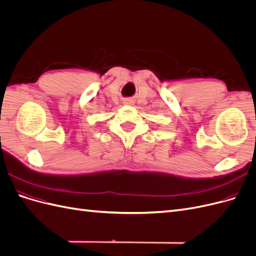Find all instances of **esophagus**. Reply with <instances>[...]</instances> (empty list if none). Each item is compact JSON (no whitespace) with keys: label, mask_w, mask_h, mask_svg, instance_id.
I'll list each match as a JSON object with an SVG mask.
<instances>
[{"label":"esophagus","mask_w":256,"mask_h":256,"mask_svg":"<svg viewBox=\"0 0 256 256\" xmlns=\"http://www.w3.org/2000/svg\"><path fill=\"white\" fill-rule=\"evenodd\" d=\"M125 104H132V102H131V100H128V102H125Z\"/></svg>","instance_id":"obj_1"}]
</instances>
